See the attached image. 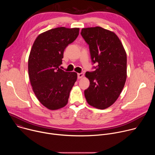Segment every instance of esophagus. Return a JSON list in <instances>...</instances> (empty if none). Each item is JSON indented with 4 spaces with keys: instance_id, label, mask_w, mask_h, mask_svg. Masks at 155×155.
<instances>
[{
    "instance_id": "34e87169",
    "label": "esophagus",
    "mask_w": 155,
    "mask_h": 155,
    "mask_svg": "<svg viewBox=\"0 0 155 155\" xmlns=\"http://www.w3.org/2000/svg\"><path fill=\"white\" fill-rule=\"evenodd\" d=\"M77 75H78V79H80V78H81L82 77H83V76H84V74H83V73L78 74H77Z\"/></svg>"
}]
</instances>
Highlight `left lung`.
<instances>
[{
	"label": "left lung",
	"mask_w": 155,
	"mask_h": 155,
	"mask_svg": "<svg viewBox=\"0 0 155 155\" xmlns=\"http://www.w3.org/2000/svg\"><path fill=\"white\" fill-rule=\"evenodd\" d=\"M81 35L89 45L91 61L97 65L86 72L90 80L84 96L90 105L105 109L120 95L127 77V56L118 36L101 27L83 28Z\"/></svg>",
	"instance_id": "8db88e82"
}]
</instances>
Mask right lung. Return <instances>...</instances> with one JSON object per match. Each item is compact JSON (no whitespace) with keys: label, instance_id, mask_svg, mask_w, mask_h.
I'll return each mask as SVG.
<instances>
[{"label":"right lung","instance_id":"1","mask_svg":"<svg viewBox=\"0 0 155 155\" xmlns=\"http://www.w3.org/2000/svg\"><path fill=\"white\" fill-rule=\"evenodd\" d=\"M79 30L52 29L38 35L33 43L28 59L31 84L38 100L50 110L66 105L77 81L76 72H65L59 66L65 48L77 38Z\"/></svg>","mask_w":155,"mask_h":155}]
</instances>
